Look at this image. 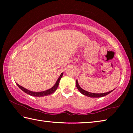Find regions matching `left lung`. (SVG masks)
I'll use <instances>...</instances> for the list:
<instances>
[{
    "mask_svg": "<svg viewBox=\"0 0 133 133\" xmlns=\"http://www.w3.org/2000/svg\"><path fill=\"white\" fill-rule=\"evenodd\" d=\"M76 87H77V89L78 90H79L80 93L83 94V95H85V96H88V97H102L107 95V94H109V93H111V91H113V90H111V91L107 92V93H90V92L85 91V90H83V89L81 88V87H80V85H78L77 80H76Z\"/></svg>",
    "mask_w": 133,
    "mask_h": 133,
    "instance_id": "obj_1",
    "label": "left lung"
}]
</instances>
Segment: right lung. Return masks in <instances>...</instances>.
Masks as SVG:
<instances>
[{
	"mask_svg": "<svg viewBox=\"0 0 133 133\" xmlns=\"http://www.w3.org/2000/svg\"><path fill=\"white\" fill-rule=\"evenodd\" d=\"M63 73H62L61 75H60V77L58 78V79L57 80V82H56V84L53 85V86L51 87V89H49V90H47L46 91H40V92H35V91H31L29 90L26 89L25 88H24L23 87L21 86V85H20L19 84H18L17 83H16V84L17 85V86L19 87L20 89H21L22 91H23L24 93H26L27 94H29V95H30L31 96H35V97H43V96H48L49 94H51L53 93L54 92H55L56 90L57 89V87L58 85V84H59V82H60V80L61 79V78L63 76Z\"/></svg>",
	"mask_w": 133,
	"mask_h": 133,
	"instance_id": "1",
	"label": "right lung"
}]
</instances>
